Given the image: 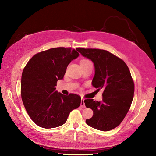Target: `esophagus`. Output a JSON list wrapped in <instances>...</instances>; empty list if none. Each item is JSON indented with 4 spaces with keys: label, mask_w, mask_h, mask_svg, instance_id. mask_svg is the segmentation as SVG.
<instances>
[{
    "label": "esophagus",
    "mask_w": 156,
    "mask_h": 156,
    "mask_svg": "<svg viewBox=\"0 0 156 156\" xmlns=\"http://www.w3.org/2000/svg\"><path fill=\"white\" fill-rule=\"evenodd\" d=\"M81 107L82 108H84L85 107V104H84V99H82L81 101Z\"/></svg>",
    "instance_id": "1"
}]
</instances>
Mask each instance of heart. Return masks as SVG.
Listing matches in <instances>:
<instances>
[{
  "label": "heart",
  "instance_id": "obj_1",
  "mask_svg": "<svg viewBox=\"0 0 156 156\" xmlns=\"http://www.w3.org/2000/svg\"><path fill=\"white\" fill-rule=\"evenodd\" d=\"M90 62V61L88 60H82L81 61V63H85V62Z\"/></svg>",
  "mask_w": 156,
  "mask_h": 156
}]
</instances>
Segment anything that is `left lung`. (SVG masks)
<instances>
[{
	"mask_svg": "<svg viewBox=\"0 0 156 156\" xmlns=\"http://www.w3.org/2000/svg\"><path fill=\"white\" fill-rule=\"evenodd\" d=\"M84 57L92 61L95 74L92 84L103 90L101 101H84L94 115L86 123L96 129L107 131L120 124L133 101L134 83L126 64L109 52L98 49L77 48Z\"/></svg>",
	"mask_w": 156,
	"mask_h": 156,
	"instance_id": "obj_1",
	"label": "left lung"
}]
</instances>
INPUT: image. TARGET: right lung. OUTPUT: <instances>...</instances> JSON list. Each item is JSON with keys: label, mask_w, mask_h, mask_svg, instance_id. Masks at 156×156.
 Segmentation results:
<instances>
[{"label": "right lung", "mask_w": 156, "mask_h": 156, "mask_svg": "<svg viewBox=\"0 0 156 156\" xmlns=\"http://www.w3.org/2000/svg\"><path fill=\"white\" fill-rule=\"evenodd\" d=\"M79 55L72 48H52L33 56L23 69L22 101L28 115L38 126L49 129L63 125L70 112L81 104L79 96H65L55 88L68 64Z\"/></svg>", "instance_id": "right-lung-1"}]
</instances>
